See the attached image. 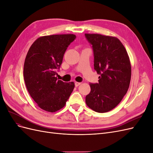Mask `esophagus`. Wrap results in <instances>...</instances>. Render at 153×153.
<instances>
[{"instance_id": "34e87169", "label": "esophagus", "mask_w": 153, "mask_h": 153, "mask_svg": "<svg viewBox=\"0 0 153 153\" xmlns=\"http://www.w3.org/2000/svg\"><path fill=\"white\" fill-rule=\"evenodd\" d=\"M80 84H81V82H76L75 83V87L79 86Z\"/></svg>"}]
</instances>
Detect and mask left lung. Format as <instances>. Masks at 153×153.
Returning a JSON list of instances; mask_svg holds the SVG:
<instances>
[{"label": "left lung", "mask_w": 153, "mask_h": 153, "mask_svg": "<svg viewBox=\"0 0 153 153\" xmlns=\"http://www.w3.org/2000/svg\"><path fill=\"white\" fill-rule=\"evenodd\" d=\"M94 53V68L100 75L98 83L91 84L85 102L96 112L112 110L126 94L131 69L126 49L115 37L85 34Z\"/></svg>", "instance_id": "obj_1"}]
</instances>
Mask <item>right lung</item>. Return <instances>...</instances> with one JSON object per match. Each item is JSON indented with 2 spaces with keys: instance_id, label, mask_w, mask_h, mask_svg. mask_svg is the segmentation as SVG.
Listing matches in <instances>:
<instances>
[{
  "instance_id": "right-lung-1",
  "label": "right lung",
  "mask_w": 153,
  "mask_h": 153,
  "mask_svg": "<svg viewBox=\"0 0 153 153\" xmlns=\"http://www.w3.org/2000/svg\"><path fill=\"white\" fill-rule=\"evenodd\" d=\"M74 34L43 36L31 45L26 55L24 77L32 98L39 107L55 112L65 106L75 87L74 82H64L56 76Z\"/></svg>"
}]
</instances>
